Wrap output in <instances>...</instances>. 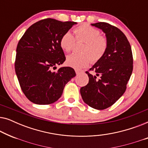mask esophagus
<instances>
[{"mask_svg": "<svg viewBox=\"0 0 148 148\" xmlns=\"http://www.w3.org/2000/svg\"><path fill=\"white\" fill-rule=\"evenodd\" d=\"M75 73H76V74H79L80 73L83 72V71H82V70L78 69H75Z\"/></svg>", "mask_w": 148, "mask_h": 148, "instance_id": "1", "label": "esophagus"}]
</instances>
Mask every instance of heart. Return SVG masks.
I'll return each instance as SVG.
<instances>
[{
  "label": "heart",
  "instance_id": "obj_1",
  "mask_svg": "<svg viewBox=\"0 0 148 148\" xmlns=\"http://www.w3.org/2000/svg\"><path fill=\"white\" fill-rule=\"evenodd\" d=\"M74 36L69 32H65L60 39V46L66 52L73 50L75 39L77 41H84L81 48L82 53H74L66 58V64L75 69H82L88 66L91 62H97L104 57L108 47L106 37L101 35L96 27L88 24H83L75 27Z\"/></svg>",
  "mask_w": 148,
  "mask_h": 148
}]
</instances>
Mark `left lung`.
<instances>
[{"mask_svg": "<svg viewBox=\"0 0 148 148\" xmlns=\"http://www.w3.org/2000/svg\"><path fill=\"white\" fill-rule=\"evenodd\" d=\"M92 25L106 34L108 47L104 57L86 72L89 83L81 88L80 93L86 104L104 110L114 104L126 90L133 71V54L129 42L118 27L105 22ZM90 71L96 72L97 75Z\"/></svg>", "mask_w": 148, "mask_h": 148, "instance_id": "1", "label": "left lung"}]
</instances>
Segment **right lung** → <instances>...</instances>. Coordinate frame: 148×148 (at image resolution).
Wrapping results in <instances>:
<instances>
[{
	"instance_id": "add662e5",
	"label": "right lung",
	"mask_w": 148,
	"mask_h": 148,
	"mask_svg": "<svg viewBox=\"0 0 148 148\" xmlns=\"http://www.w3.org/2000/svg\"><path fill=\"white\" fill-rule=\"evenodd\" d=\"M76 23L51 18L40 20L30 26L18 42L15 73L22 92L34 104L55 102L64 86L76 75L69 66L52 71L66 60L60 38Z\"/></svg>"
}]
</instances>
